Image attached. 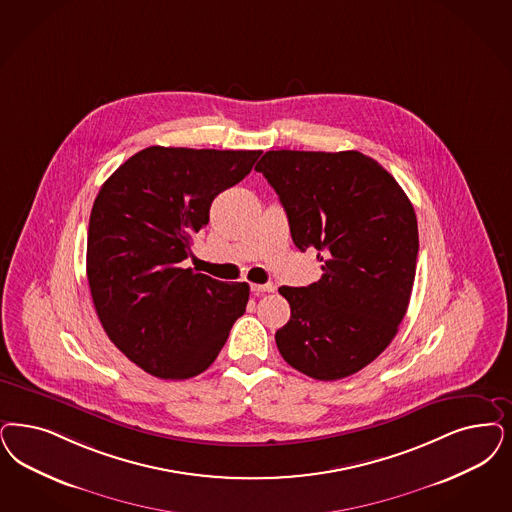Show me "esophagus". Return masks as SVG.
Segmentation results:
<instances>
[{"instance_id":"1","label":"esophagus","mask_w":512,"mask_h":512,"mask_svg":"<svg viewBox=\"0 0 512 512\" xmlns=\"http://www.w3.org/2000/svg\"><path fill=\"white\" fill-rule=\"evenodd\" d=\"M251 291L257 293V295L274 293V291H276V285H274V283H253V285H251Z\"/></svg>"}]
</instances>
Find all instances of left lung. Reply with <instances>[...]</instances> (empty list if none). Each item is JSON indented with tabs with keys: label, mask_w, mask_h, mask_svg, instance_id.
Instances as JSON below:
<instances>
[{
	"label": "left lung",
	"mask_w": 512,
	"mask_h": 512,
	"mask_svg": "<svg viewBox=\"0 0 512 512\" xmlns=\"http://www.w3.org/2000/svg\"><path fill=\"white\" fill-rule=\"evenodd\" d=\"M255 170L280 196L295 246L323 263L318 282L278 289L291 306L278 350L310 378L352 376L405 318L418 257L414 208L395 177L359 151H268Z\"/></svg>",
	"instance_id": "obj_1"
}]
</instances>
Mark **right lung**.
Returning a JSON list of instances; mask_svg holds the SVG:
<instances>
[{
  "label": "right lung",
  "instance_id": "right-lung-1",
  "mask_svg": "<svg viewBox=\"0 0 512 512\" xmlns=\"http://www.w3.org/2000/svg\"><path fill=\"white\" fill-rule=\"evenodd\" d=\"M263 151L147 147L94 200L87 278L109 340L164 380L206 371L246 312L249 285L185 268L213 198L240 183Z\"/></svg>",
  "mask_w": 512,
  "mask_h": 512
}]
</instances>
